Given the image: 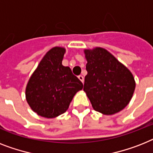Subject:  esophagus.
<instances>
[{
    "label": "esophagus",
    "instance_id": "1",
    "mask_svg": "<svg viewBox=\"0 0 153 153\" xmlns=\"http://www.w3.org/2000/svg\"><path fill=\"white\" fill-rule=\"evenodd\" d=\"M78 78H79V80H80L82 82V83L84 82V77H83L82 75H81V74H80V75H79V76H78Z\"/></svg>",
    "mask_w": 153,
    "mask_h": 153
}]
</instances>
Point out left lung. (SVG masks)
Returning <instances> with one entry per match:
<instances>
[{
	"instance_id": "left-lung-1",
	"label": "left lung",
	"mask_w": 153,
	"mask_h": 153,
	"mask_svg": "<svg viewBox=\"0 0 153 153\" xmlns=\"http://www.w3.org/2000/svg\"><path fill=\"white\" fill-rule=\"evenodd\" d=\"M85 54L87 74L83 90L94 110L105 115L123 110L135 89L131 72L105 48L85 50Z\"/></svg>"
}]
</instances>
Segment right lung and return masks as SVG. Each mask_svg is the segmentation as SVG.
I'll return each instance as SVG.
<instances>
[{
  "label": "right lung",
  "mask_w": 153,
  "mask_h": 153,
  "mask_svg": "<svg viewBox=\"0 0 153 153\" xmlns=\"http://www.w3.org/2000/svg\"><path fill=\"white\" fill-rule=\"evenodd\" d=\"M64 53V48L50 49L27 84V103L42 117L54 118L65 112L74 94L83 87L71 68L62 65Z\"/></svg>",
  "instance_id": "obj_1"
}]
</instances>
